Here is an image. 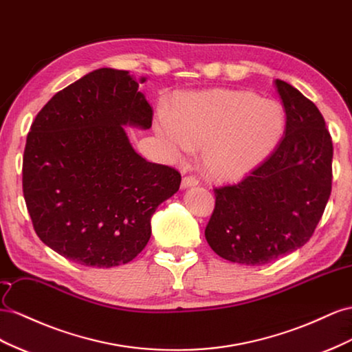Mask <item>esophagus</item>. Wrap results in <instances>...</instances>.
Returning a JSON list of instances; mask_svg holds the SVG:
<instances>
[{
	"mask_svg": "<svg viewBox=\"0 0 352 352\" xmlns=\"http://www.w3.org/2000/svg\"><path fill=\"white\" fill-rule=\"evenodd\" d=\"M197 184H199V179L196 177H193V175H186L183 178V182H182V187L183 188L193 187V186H197Z\"/></svg>",
	"mask_w": 352,
	"mask_h": 352,
	"instance_id": "esophagus-1",
	"label": "esophagus"
}]
</instances>
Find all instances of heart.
Listing matches in <instances>:
<instances>
[{
    "instance_id": "heart-1",
    "label": "heart",
    "mask_w": 352,
    "mask_h": 352,
    "mask_svg": "<svg viewBox=\"0 0 352 352\" xmlns=\"http://www.w3.org/2000/svg\"><path fill=\"white\" fill-rule=\"evenodd\" d=\"M285 110L276 100L249 91L208 89L179 93L170 113L159 112L153 129L174 160L202 147L204 170L232 182L252 173L274 152L285 133Z\"/></svg>"
}]
</instances>
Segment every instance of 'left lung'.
Instances as JSON below:
<instances>
[{"label": "left lung", "instance_id": "1", "mask_svg": "<svg viewBox=\"0 0 352 352\" xmlns=\"http://www.w3.org/2000/svg\"><path fill=\"white\" fill-rule=\"evenodd\" d=\"M286 112L285 135L242 182L215 188L205 228L214 252L245 265H264L304 246L332 192L333 144L317 106L276 79Z\"/></svg>", "mask_w": 352, "mask_h": 352}]
</instances>
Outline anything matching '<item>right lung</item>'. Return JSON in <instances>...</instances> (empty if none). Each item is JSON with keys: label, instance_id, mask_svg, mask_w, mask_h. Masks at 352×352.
I'll use <instances>...</instances> for the list:
<instances>
[{"label": "right lung", "instance_id": "add662e5", "mask_svg": "<svg viewBox=\"0 0 352 352\" xmlns=\"http://www.w3.org/2000/svg\"><path fill=\"white\" fill-rule=\"evenodd\" d=\"M152 118L135 79L110 67L87 74L39 110L22 182L48 248L97 268L126 264L146 248L156 208L182 183L177 169L147 162L129 143L124 125L148 129Z\"/></svg>", "mask_w": 352, "mask_h": 352}]
</instances>
